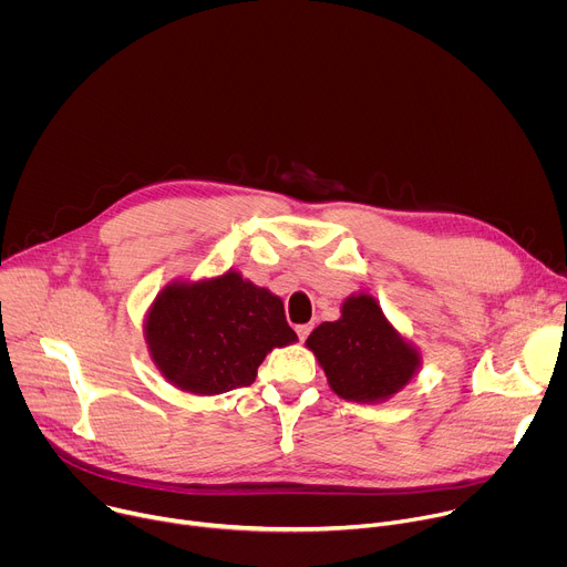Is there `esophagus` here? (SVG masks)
Returning <instances> with one entry per match:
<instances>
[{
	"label": "esophagus",
	"instance_id": "obj_1",
	"mask_svg": "<svg viewBox=\"0 0 567 567\" xmlns=\"http://www.w3.org/2000/svg\"><path fill=\"white\" fill-rule=\"evenodd\" d=\"M309 332H311V326H309V322H305V326H298V328H296V334H298V339H300V341H305V339L309 337Z\"/></svg>",
	"mask_w": 567,
	"mask_h": 567
}]
</instances>
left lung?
Returning a JSON list of instances; mask_svg holds the SVG:
<instances>
[{"mask_svg":"<svg viewBox=\"0 0 567 567\" xmlns=\"http://www.w3.org/2000/svg\"><path fill=\"white\" fill-rule=\"evenodd\" d=\"M305 346L330 388L354 403H381L406 388L422 368L420 348L385 318L374 296L359 291L343 300L341 318L320 322Z\"/></svg>","mask_w":567,"mask_h":567,"instance_id":"1","label":"left lung"}]
</instances>
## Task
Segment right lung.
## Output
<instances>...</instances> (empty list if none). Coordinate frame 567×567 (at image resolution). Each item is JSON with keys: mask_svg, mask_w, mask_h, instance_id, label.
<instances>
[{"mask_svg": "<svg viewBox=\"0 0 567 567\" xmlns=\"http://www.w3.org/2000/svg\"><path fill=\"white\" fill-rule=\"evenodd\" d=\"M143 337L158 374L199 396L251 385L274 348L298 341L282 298L235 269L168 282L145 311Z\"/></svg>", "mask_w": 567, "mask_h": 567, "instance_id": "add662e5", "label": "right lung"}]
</instances>
